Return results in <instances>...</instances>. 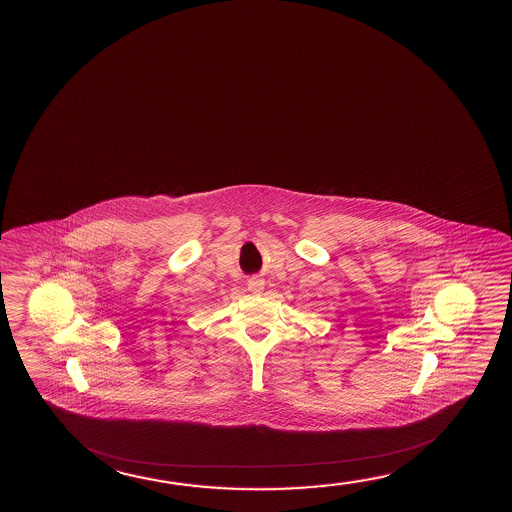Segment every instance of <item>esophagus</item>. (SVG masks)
<instances>
[{
	"label": "esophagus",
	"instance_id": "obj_1",
	"mask_svg": "<svg viewBox=\"0 0 512 512\" xmlns=\"http://www.w3.org/2000/svg\"><path fill=\"white\" fill-rule=\"evenodd\" d=\"M247 288H249V292H251L252 295H260V293L265 290V283H263L261 279H251L249 284H247Z\"/></svg>",
	"mask_w": 512,
	"mask_h": 512
}]
</instances>
